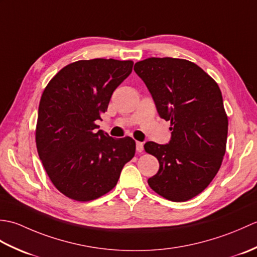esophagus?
Instances as JSON below:
<instances>
[{"mask_svg":"<svg viewBox=\"0 0 257 257\" xmlns=\"http://www.w3.org/2000/svg\"><path fill=\"white\" fill-rule=\"evenodd\" d=\"M136 149H137L138 152H143L144 151V144L140 143V141H137V143H136Z\"/></svg>","mask_w":257,"mask_h":257,"instance_id":"obj_1","label":"esophagus"}]
</instances>
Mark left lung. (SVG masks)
Listing matches in <instances>:
<instances>
[{
	"label": "left lung",
	"instance_id": "left-lung-1",
	"mask_svg": "<svg viewBox=\"0 0 257 257\" xmlns=\"http://www.w3.org/2000/svg\"><path fill=\"white\" fill-rule=\"evenodd\" d=\"M134 69L159 116L171 121L168 144H145L160 165L148 183L167 200L188 201L211 183L225 154L228 122L221 90L203 69L185 59L151 57Z\"/></svg>",
	"mask_w": 257,
	"mask_h": 257
}]
</instances>
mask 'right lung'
<instances>
[{
	"label": "right lung",
	"mask_w": 257,
	"mask_h": 257,
	"mask_svg": "<svg viewBox=\"0 0 257 257\" xmlns=\"http://www.w3.org/2000/svg\"><path fill=\"white\" fill-rule=\"evenodd\" d=\"M133 66L132 61L112 58L75 62L43 92L37 152L53 184L70 199L91 201L109 192L135 156L133 138H112L96 124Z\"/></svg>",
	"instance_id": "obj_1"
}]
</instances>
